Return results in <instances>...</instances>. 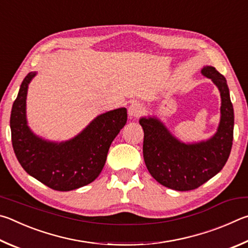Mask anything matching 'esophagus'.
I'll use <instances>...</instances> for the list:
<instances>
[{"instance_id": "1", "label": "esophagus", "mask_w": 248, "mask_h": 248, "mask_svg": "<svg viewBox=\"0 0 248 248\" xmlns=\"http://www.w3.org/2000/svg\"><path fill=\"white\" fill-rule=\"evenodd\" d=\"M142 112H144V107H142L140 103H132L128 108V115L131 117H134V119L140 116L142 114Z\"/></svg>"}]
</instances>
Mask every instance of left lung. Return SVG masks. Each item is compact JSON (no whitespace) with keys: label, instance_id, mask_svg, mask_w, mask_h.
<instances>
[{"label":"left lung","instance_id":"obj_1","mask_svg":"<svg viewBox=\"0 0 248 248\" xmlns=\"http://www.w3.org/2000/svg\"><path fill=\"white\" fill-rule=\"evenodd\" d=\"M215 82L221 95V120L218 132L209 140L186 145L176 140L155 117H142V153L146 167L154 179L166 187L192 190L219 173L232 149L234 112L224 76L215 67L202 69Z\"/></svg>","mask_w":248,"mask_h":248}]
</instances>
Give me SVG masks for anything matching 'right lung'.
<instances>
[{"mask_svg": "<svg viewBox=\"0 0 248 248\" xmlns=\"http://www.w3.org/2000/svg\"><path fill=\"white\" fill-rule=\"evenodd\" d=\"M34 75L25 77L12 108V144L17 160L29 175L52 189L66 192L91 183L102 171L111 142L126 124V108L97 116L68 141L43 140L30 131L26 120L27 89Z\"/></svg>", "mask_w": 248, "mask_h": 248, "instance_id": "add662e5", "label": "right lung"}]
</instances>
